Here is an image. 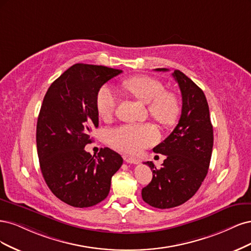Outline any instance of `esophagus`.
<instances>
[{"instance_id":"obj_1","label":"esophagus","mask_w":251,"mask_h":251,"mask_svg":"<svg viewBox=\"0 0 251 251\" xmlns=\"http://www.w3.org/2000/svg\"><path fill=\"white\" fill-rule=\"evenodd\" d=\"M124 159H125L126 163H128V164H133V165H136V164H139V163H140V160H139V159H136V158H134V157L124 156Z\"/></svg>"}]
</instances>
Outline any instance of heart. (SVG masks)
Listing matches in <instances>:
<instances>
[{
	"label": "heart",
	"mask_w": 251,
	"mask_h": 251,
	"mask_svg": "<svg viewBox=\"0 0 251 251\" xmlns=\"http://www.w3.org/2000/svg\"><path fill=\"white\" fill-rule=\"evenodd\" d=\"M123 86L134 98L148 104L150 116L164 126L173 125L179 116L180 106L176 97L165 92V86L157 79L148 76L129 78ZM118 98L112 88L103 85L96 97V108L101 118L109 119L116 110ZM158 140L154 126L124 125L112 129L109 142L115 148L127 153H137Z\"/></svg>",
	"instance_id": "b5f03b06"
}]
</instances>
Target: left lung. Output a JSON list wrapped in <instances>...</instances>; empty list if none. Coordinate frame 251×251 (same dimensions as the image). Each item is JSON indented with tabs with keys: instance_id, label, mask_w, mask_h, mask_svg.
Instances as JSON below:
<instances>
[{
	"instance_id": "1",
	"label": "left lung",
	"mask_w": 251,
	"mask_h": 251,
	"mask_svg": "<svg viewBox=\"0 0 251 251\" xmlns=\"http://www.w3.org/2000/svg\"><path fill=\"white\" fill-rule=\"evenodd\" d=\"M172 75L181 92V116L171 134L153 148L155 153L166 155L163 167L157 169L152 161L145 163L153 177L142 190L143 200L161 209L178 206L195 195L207 174L214 144L204 93L179 70Z\"/></svg>"
}]
</instances>
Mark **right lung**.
I'll list each match as a JSON object with an SVG mask.
<instances>
[{
  "label": "right lung",
  "mask_w": 251,
  "mask_h": 251,
  "mask_svg": "<svg viewBox=\"0 0 251 251\" xmlns=\"http://www.w3.org/2000/svg\"><path fill=\"white\" fill-rule=\"evenodd\" d=\"M122 70L76 63L48 88L36 125V146L44 179L71 206L90 207L107 197L111 177L123 164L119 153L102 148L92 156L84 147L99 126L96 97Z\"/></svg>",
  "instance_id": "obj_1"
}]
</instances>
